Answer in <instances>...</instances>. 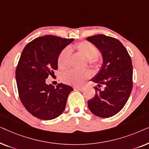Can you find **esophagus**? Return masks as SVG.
Returning <instances> with one entry per match:
<instances>
[{"mask_svg":"<svg viewBox=\"0 0 149 149\" xmlns=\"http://www.w3.org/2000/svg\"><path fill=\"white\" fill-rule=\"evenodd\" d=\"M74 90H77V91H83L84 88H83V87H74Z\"/></svg>","mask_w":149,"mask_h":149,"instance_id":"34e87169","label":"esophagus"}]
</instances>
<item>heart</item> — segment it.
Listing matches in <instances>:
<instances>
[{
  "label": "heart",
  "mask_w": 149,
  "mask_h": 149,
  "mask_svg": "<svg viewBox=\"0 0 149 149\" xmlns=\"http://www.w3.org/2000/svg\"><path fill=\"white\" fill-rule=\"evenodd\" d=\"M74 49L87 58L89 64L95 68L100 66L101 62L97 57L98 50L94 45L88 41H81L74 45ZM70 52L68 49H64L60 53L57 60L58 68L62 70L68 68ZM91 77V72L85 69L83 70H70L64 73L62 77L63 82L73 86H81L87 79Z\"/></svg>",
  "instance_id": "b5f03b06"
}]
</instances>
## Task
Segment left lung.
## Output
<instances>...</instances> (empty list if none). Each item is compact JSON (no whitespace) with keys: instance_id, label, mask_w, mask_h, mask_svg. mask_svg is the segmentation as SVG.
I'll use <instances>...</instances> for the list:
<instances>
[{"instance_id":"obj_1","label":"left lung","mask_w":149,"mask_h":149,"mask_svg":"<svg viewBox=\"0 0 149 149\" xmlns=\"http://www.w3.org/2000/svg\"><path fill=\"white\" fill-rule=\"evenodd\" d=\"M101 52L103 63L91 79L97 83L95 94L87 102L90 111L99 117L108 118L123 109L131 93L133 66L127 49L119 40L104 34L87 38ZM105 86L103 91L99 89Z\"/></svg>"}]
</instances>
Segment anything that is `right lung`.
Masks as SVG:
<instances>
[{"label": "right lung", "mask_w": 149, "mask_h": 149, "mask_svg": "<svg viewBox=\"0 0 149 149\" xmlns=\"http://www.w3.org/2000/svg\"><path fill=\"white\" fill-rule=\"evenodd\" d=\"M73 41L46 35L32 40L22 51L15 71L18 93L26 109L38 119H56L64 111L72 87L63 83L55 87L46 79L58 69L60 53Z\"/></svg>", "instance_id": "obj_1"}]
</instances>
